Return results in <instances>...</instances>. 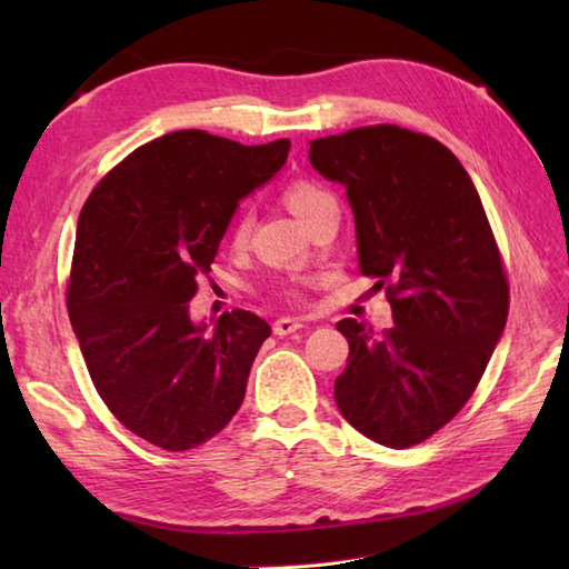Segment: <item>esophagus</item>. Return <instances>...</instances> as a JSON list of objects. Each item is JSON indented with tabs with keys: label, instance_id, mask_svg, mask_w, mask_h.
Masks as SVG:
<instances>
[{
	"label": "esophagus",
	"instance_id": "esophagus-1",
	"mask_svg": "<svg viewBox=\"0 0 569 569\" xmlns=\"http://www.w3.org/2000/svg\"><path fill=\"white\" fill-rule=\"evenodd\" d=\"M300 328H303V322H300L298 318H278V320L273 322V332H276L278 337L293 335V332L300 330Z\"/></svg>",
	"mask_w": 569,
	"mask_h": 569
}]
</instances>
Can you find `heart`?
I'll return each mask as SVG.
<instances>
[{
    "label": "heart",
    "mask_w": 569,
    "mask_h": 569,
    "mask_svg": "<svg viewBox=\"0 0 569 569\" xmlns=\"http://www.w3.org/2000/svg\"><path fill=\"white\" fill-rule=\"evenodd\" d=\"M281 198L286 202V208L291 210L300 222L308 224V220L312 214H316L325 202L332 200V196L325 188H320L318 183H312V180L306 178H296L291 183H286ZM247 237H249V217L247 214H237V220L232 222V229H229V244L234 249H241L247 244ZM286 293L291 298H300L298 288H286Z\"/></svg>",
    "instance_id": "1"
}]
</instances>
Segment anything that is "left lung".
I'll use <instances>...</instances> for the list:
<instances>
[{
  "mask_svg": "<svg viewBox=\"0 0 569 569\" xmlns=\"http://www.w3.org/2000/svg\"><path fill=\"white\" fill-rule=\"evenodd\" d=\"M310 163L347 188L359 271L386 288L393 328L347 318L335 401L369 440L406 450L475 393L509 318V278L485 204L457 156L396 124L310 141Z\"/></svg>",
  "mask_w": 569,
  "mask_h": 569,
  "instance_id": "1",
  "label": "left lung"
}]
</instances>
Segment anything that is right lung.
<instances>
[{"label": "right lung", "mask_w": 569, "mask_h": 569, "mask_svg": "<svg viewBox=\"0 0 569 569\" xmlns=\"http://www.w3.org/2000/svg\"><path fill=\"white\" fill-rule=\"evenodd\" d=\"M291 141L261 147L171 131L107 173L78 220L68 316L90 379L127 430L186 452L244 401L269 322L222 312L208 335L188 316L237 204L286 163Z\"/></svg>", "instance_id": "1"}]
</instances>
